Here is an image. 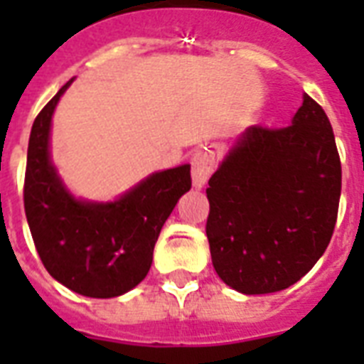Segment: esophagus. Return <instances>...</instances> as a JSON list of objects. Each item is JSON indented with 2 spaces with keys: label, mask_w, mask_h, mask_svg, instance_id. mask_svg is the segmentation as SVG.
I'll use <instances>...</instances> for the list:
<instances>
[{
  "label": "esophagus",
  "mask_w": 364,
  "mask_h": 364,
  "mask_svg": "<svg viewBox=\"0 0 364 364\" xmlns=\"http://www.w3.org/2000/svg\"><path fill=\"white\" fill-rule=\"evenodd\" d=\"M193 166V185L196 188H202L210 179L213 166H215V156L210 151H196L191 160Z\"/></svg>",
  "instance_id": "esophagus-1"
}]
</instances>
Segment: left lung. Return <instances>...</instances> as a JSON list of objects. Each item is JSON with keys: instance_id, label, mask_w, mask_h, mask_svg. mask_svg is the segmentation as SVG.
<instances>
[{"instance_id": "left-lung-1", "label": "left lung", "mask_w": 364, "mask_h": 364, "mask_svg": "<svg viewBox=\"0 0 364 364\" xmlns=\"http://www.w3.org/2000/svg\"><path fill=\"white\" fill-rule=\"evenodd\" d=\"M342 166L316 100L285 128L249 126L205 188L213 268L243 294L283 291L314 268L333 238Z\"/></svg>"}]
</instances>
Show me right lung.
Segmentation results:
<instances>
[{
	"mask_svg": "<svg viewBox=\"0 0 364 364\" xmlns=\"http://www.w3.org/2000/svg\"><path fill=\"white\" fill-rule=\"evenodd\" d=\"M60 88L36 117L28 143L24 210L43 266L73 293L113 299L147 276L154 243L177 200L187 193L191 166L156 171L115 202H85L68 193L48 153Z\"/></svg>",
	"mask_w": 364,
	"mask_h": 364,
	"instance_id": "1",
	"label": "right lung"
}]
</instances>
